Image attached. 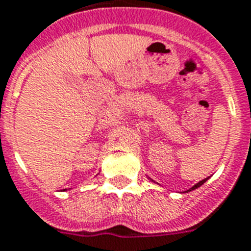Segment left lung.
Masks as SVG:
<instances>
[{"label":"left lung","mask_w":251,"mask_h":251,"mask_svg":"<svg viewBox=\"0 0 251 251\" xmlns=\"http://www.w3.org/2000/svg\"><path fill=\"white\" fill-rule=\"evenodd\" d=\"M148 178H149V180H151V181H153V180H151V177H148ZM208 178H209V177H207V178H204V180L199 181V182H198V184H195V185H194V186H193V187H190V189H189V190L184 191V193H189V191H193V190H195V189H198V187H201V185H203V184H204V182H205V181H207V180H208ZM153 182H155V181H153Z\"/></svg>","instance_id":"1"}]
</instances>
